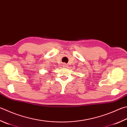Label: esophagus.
<instances>
[{"label":"esophagus","instance_id":"obj_1","mask_svg":"<svg viewBox=\"0 0 127 127\" xmlns=\"http://www.w3.org/2000/svg\"><path fill=\"white\" fill-rule=\"evenodd\" d=\"M63 66H64V67H67V64H65V63H64L63 64Z\"/></svg>","mask_w":127,"mask_h":127}]
</instances>
